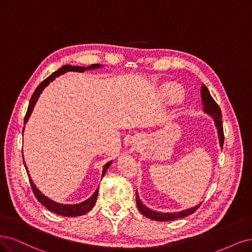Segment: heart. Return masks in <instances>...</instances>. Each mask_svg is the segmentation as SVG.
Returning <instances> with one entry per match:
<instances>
[{
    "instance_id": "obj_1",
    "label": "heart",
    "mask_w": 252,
    "mask_h": 252,
    "mask_svg": "<svg viewBox=\"0 0 252 252\" xmlns=\"http://www.w3.org/2000/svg\"><path fill=\"white\" fill-rule=\"evenodd\" d=\"M166 94L172 100H178L182 97V90L180 87L172 85L166 87Z\"/></svg>"
}]
</instances>
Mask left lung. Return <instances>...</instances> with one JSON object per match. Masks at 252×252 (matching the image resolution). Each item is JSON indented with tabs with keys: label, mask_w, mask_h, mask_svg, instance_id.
Wrapping results in <instances>:
<instances>
[{
	"label": "left lung",
	"mask_w": 252,
	"mask_h": 252,
	"mask_svg": "<svg viewBox=\"0 0 252 252\" xmlns=\"http://www.w3.org/2000/svg\"><path fill=\"white\" fill-rule=\"evenodd\" d=\"M200 94H201V100H202V106H203V112L213 117L214 123H215V126L217 127L219 143H220V146L222 147L223 142H224V134H223L221 110H220L217 102L212 97L211 93L206 85L201 86ZM136 202H137V208L139 211L141 212L142 215H144L145 217L150 218L152 220H155V221H172V220L179 219V218L187 217V216L191 215V214H193L200 206V204H197V206L194 208L184 210L181 212H175V213H159V212H156V211H153L151 209L146 208L142 203V201L140 200V198H139V195H138L137 191H136Z\"/></svg>",
	"instance_id": "left-lung-1"
}]
</instances>
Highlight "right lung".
Returning <instances> with one entry per match:
<instances>
[{
  "instance_id": "right-lung-1",
  "label": "right lung",
  "mask_w": 252,
  "mask_h": 252,
  "mask_svg": "<svg viewBox=\"0 0 252 252\" xmlns=\"http://www.w3.org/2000/svg\"><path fill=\"white\" fill-rule=\"evenodd\" d=\"M101 67L100 64H91L90 66H87V67H84V66H72V65H64V66H62L61 68H59L57 71L53 72L50 77L46 78L44 81H42L38 87H37L33 93V95L30 99V102H29V107H28V110H27V113H26V116H25V120H24V124H26L28 119H29L32 111H33V108L36 104L37 99H38L40 93L42 92V90L49 85V84L55 80L56 77H59L61 76V74L67 72V71H79V72H84L85 70H89V69H95V68H99ZM24 164H25V161H24ZM112 164V161L108 162L105 166H104V169H102V174H101V178L102 176L105 175L106 171L108 170V168L110 167V165ZM26 167V170H27V173H28V176H29V180H30V184H31V188L33 190V193L35 194V196L37 198V200H38L41 204H43V206L50 210L51 212H54L55 214H57V215H60V216H64V217H78V216H82L84 215V214L88 213L92 208L93 206H94L95 202H96V198H97V194H98V188L95 190V192L92 194V196L89 197L87 200L83 201V202H80V203H77V204H62V203H58L56 202L52 199H50L49 197H46L45 195H43L38 189L36 188V186L34 185L33 181L31 180V176L29 174V172H28V169H27V166L25 165Z\"/></svg>"
}]
</instances>
